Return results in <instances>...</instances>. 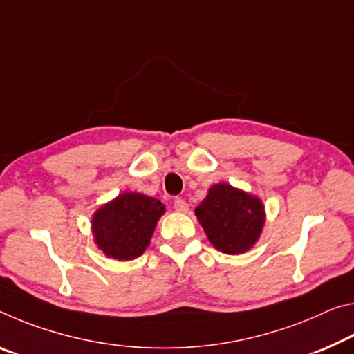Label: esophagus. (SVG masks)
<instances>
[{
  "label": "esophagus",
  "mask_w": 354,
  "mask_h": 354,
  "mask_svg": "<svg viewBox=\"0 0 354 354\" xmlns=\"http://www.w3.org/2000/svg\"><path fill=\"white\" fill-rule=\"evenodd\" d=\"M173 207H175L178 212H186L189 209V205L186 203V200L175 198V201H173Z\"/></svg>",
  "instance_id": "esophagus-1"
}]
</instances>
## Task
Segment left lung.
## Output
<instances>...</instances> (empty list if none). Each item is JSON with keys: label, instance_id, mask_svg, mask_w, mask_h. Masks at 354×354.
I'll return each mask as SVG.
<instances>
[{"label": "left lung", "instance_id": "1", "mask_svg": "<svg viewBox=\"0 0 354 354\" xmlns=\"http://www.w3.org/2000/svg\"><path fill=\"white\" fill-rule=\"evenodd\" d=\"M206 236L223 254H243L265 223L261 201L228 184H216L195 209Z\"/></svg>", "mask_w": 354, "mask_h": 354}]
</instances>
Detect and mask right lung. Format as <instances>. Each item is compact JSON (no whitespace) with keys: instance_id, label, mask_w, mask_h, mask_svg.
<instances>
[{"instance_id":"obj_1","label":"right lung","mask_w":354,"mask_h":354,"mask_svg":"<svg viewBox=\"0 0 354 354\" xmlns=\"http://www.w3.org/2000/svg\"><path fill=\"white\" fill-rule=\"evenodd\" d=\"M160 200L142 194H122L100 207L93 217V233L99 249L116 260H133L148 248L159 217Z\"/></svg>"}]
</instances>
